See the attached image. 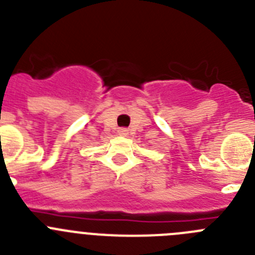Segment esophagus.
Segmentation results:
<instances>
[{
  "instance_id": "obj_1",
  "label": "esophagus",
  "mask_w": 255,
  "mask_h": 255,
  "mask_svg": "<svg viewBox=\"0 0 255 255\" xmlns=\"http://www.w3.org/2000/svg\"><path fill=\"white\" fill-rule=\"evenodd\" d=\"M117 132L120 135H126L128 134V129H126V128H120V129L117 130Z\"/></svg>"
}]
</instances>
